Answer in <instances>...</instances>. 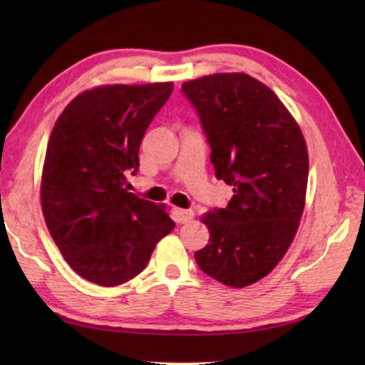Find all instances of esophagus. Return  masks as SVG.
I'll list each match as a JSON object with an SVG mask.
<instances>
[{
	"instance_id": "esophagus-1",
	"label": "esophagus",
	"mask_w": 365,
	"mask_h": 365,
	"mask_svg": "<svg viewBox=\"0 0 365 365\" xmlns=\"http://www.w3.org/2000/svg\"><path fill=\"white\" fill-rule=\"evenodd\" d=\"M195 212L191 209H178L177 211V222L178 224H188V222L193 220Z\"/></svg>"
}]
</instances>
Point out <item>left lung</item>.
Returning <instances> with one entry per match:
<instances>
[{
	"instance_id": "8db88e82",
	"label": "left lung",
	"mask_w": 365,
	"mask_h": 365,
	"mask_svg": "<svg viewBox=\"0 0 365 365\" xmlns=\"http://www.w3.org/2000/svg\"><path fill=\"white\" fill-rule=\"evenodd\" d=\"M211 146L215 177L233 187L207 212L200 269L224 285L261 280L292 245L304 211L309 158L299 125L274 91L248 73H212L182 85Z\"/></svg>"
}]
</instances>
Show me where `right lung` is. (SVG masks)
Segmentation results:
<instances>
[{
	"mask_svg": "<svg viewBox=\"0 0 365 365\" xmlns=\"http://www.w3.org/2000/svg\"><path fill=\"white\" fill-rule=\"evenodd\" d=\"M174 83L104 85L67 104L53 127L41 174V209L67 264L115 287L146 267L175 222L164 206L128 193L140 143Z\"/></svg>",
	"mask_w": 365,
	"mask_h": 365,
	"instance_id": "1",
	"label": "right lung"
}]
</instances>
